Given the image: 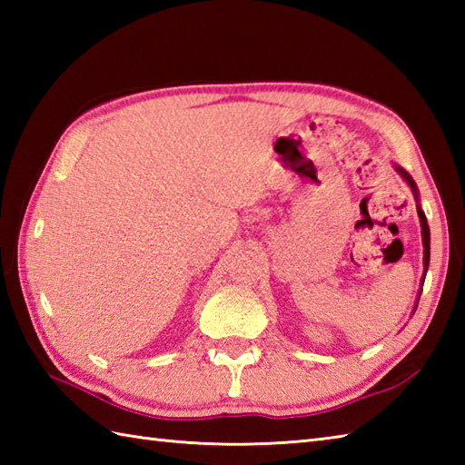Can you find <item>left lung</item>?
<instances>
[{
	"label": "left lung",
	"instance_id": "8db88e82",
	"mask_svg": "<svg viewBox=\"0 0 465 465\" xmlns=\"http://www.w3.org/2000/svg\"><path fill=\"white\" fill-rule=\"evenodd\" d=\"M396 170H398V173L403 177V180L408 182V185L411 187V192H413V197H416V202H420L418 200V185H416V182L411 180V175L403 170V167H400V165H396ZM418 215H420V222H421V240H423V268H426V272H428V265H430V225H428V220H426V213L421 212V207L418 205Z\"/></svg>",
	"mask_w": 465,
	"mask_h": 465
}]
</instances>
